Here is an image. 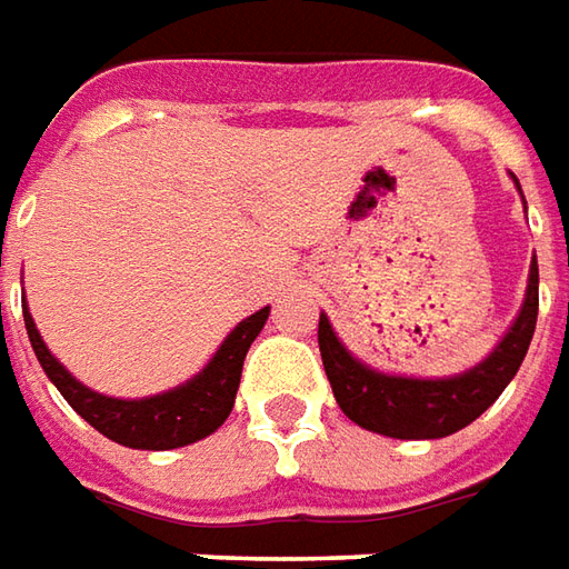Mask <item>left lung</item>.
Segmentation results:
<instances>
[{"label": "left lung", "instance_id": "1", "mask_svg": "<svg viewBox=\"0 0 569 569\" xmlns=\"http://www.w3.org/2000/svg\"><path fill=\"white\" fill-rule=\"evenodd\" d=\"M536 317H539V264L532 254L527 299L511 330L486 361H479L458 377L415 380V377L380 373L361 365L339 342L327 315H320L317 323V342L336 401L351 423L392 439H442L470 427L517 377L536 333Z\"/></svg>", "mask_w": 569, "mask_h": 569}]
</instances>
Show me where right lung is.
Instances as JSON below:
<instances>
[{
    "mask_svg": "<svg viewBox=\"0 0 569 569\" xmlns=\"http://www.w3.org/2000/svg\"><path fill=\"white\" fill-rule=\"evenodd\" d=\"M268 315L270 308H261L252 317H246L239 327H233V333L220 342V349L204 365L202 373H196L183 386L149 398H108L102 392L87 389L83 382L73 380L71 373L58 365L56 355L46 349L24 301V327L30 346L37 351V361L46 370V377L56 382L64 401L111 442L127 448H146V451H168V448L199 442L230 417L246 351L254 342V336L264 330Z\"/></svg>",
    "mask_w": 569,
    "mask_h": 569,
    "instance_id": "1",
    "label": "right lung"
}]
</instances>
